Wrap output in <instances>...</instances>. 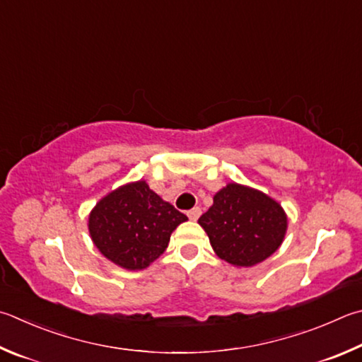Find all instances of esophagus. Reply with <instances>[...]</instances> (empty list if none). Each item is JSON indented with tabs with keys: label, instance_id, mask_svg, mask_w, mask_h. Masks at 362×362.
Wrapping results in <instances>:
<instances>
[{
	"label": "esophagus",
	"instance_id": "34e87169",
	"mask_svg": "<svg viewBox=\"0 0 362 362\" xmlns=\"http://www.w3.org/2000/svg\"><path fill=\"white\" fill-rule=\"evenodd\" d=\"M187 215H188V218H189V220L196 221V220L199 218V215H201V209H199V207H193L192 210H188Z\"/></svg>",
	"mask_w": 362,
	"mask_h": 362
}]
</instances>
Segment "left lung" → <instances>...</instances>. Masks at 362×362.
I'll return each mask as SVG.
<instances>
[{
    "label": "left lung",
    "instance_id": "8db88e82",
    "mask_svg": "<svg viewBox=\"0 0 362 362\" xmlns=\"http://www.w3.org/2000/svg\"><path fill=\"white\" fill-rule=\"evenodd\" d=\"M215 255L234 267H252L277 252L288 216L279 201L259 189L231 182L214 196L198 220Z\"/></svg>",
    "mask_w": 362,
    "mask_h": 362
}]
</instances>
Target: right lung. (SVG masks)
<instances>
[{
	"mask_svg": "<svg viewBox=\"0 0 362 362\" xmlns=\"http://www.w3.org/2000/svg\"><path fill=\"white\" fill-rule=\"evenodd\" d=\"M187 220L146 180H137L96 202L88 215V233L104 258L127 271H142L160 258L170 234Z\"/></svg>",
	"mask_w": 362,
	"mask_h": 362,
	"instance_id": "1",
	"label": "right lung"
}]
</instances>
